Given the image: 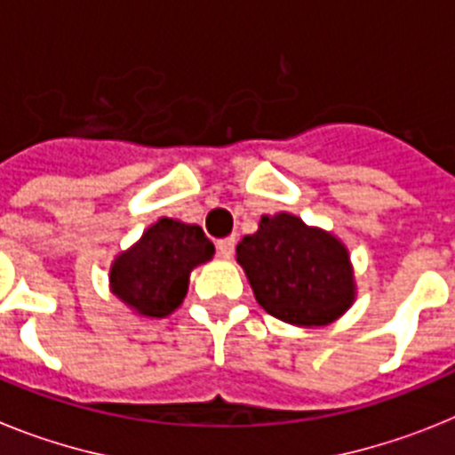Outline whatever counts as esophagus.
<instances>
[{"mask_svg":"<svg viewBox=\"0 0 455 455\" xmlns=\"http://www.w3.org/2000/svg\"><path fill=\"white\" fill-rule=\"evenodd\" d=\"M233 250H235V238L217 240V254L222 256V259H231Z\"/></svg>","mask_w":455,"mask_h":455,"instance_id":"esophagus-1","label":"esophagus"}]
</instances>
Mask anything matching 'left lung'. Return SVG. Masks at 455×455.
Returning <instances> with one entry per match:
<instances>
[{
	"label": "left lung",
	"mask_w": 455,
	"mask_h": 455,
	"mask_svg": "<svg viewBox=\"0 0 455 455\" xmlns=\"http://www.w3.org/2000/svg\"><path fill=\"white\" fill-rule=\"evenodd\" d=\"M235 259L256 302L288 325H330L357 298L346 244L291 212L260 217L259 231L235 247Z\"/></svg>",
	"instance_id": "left-lung-1"
}]
</instances>
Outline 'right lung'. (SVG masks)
Masks as SVG:
<instances>
[{"label": "right lung", "mask_w": 455, "mask_h": 455, "mask_svg": "<svg viewBox=\"0 0 455 455\" xmlns=\"http://www.w3.org/2000/svg\"><path fill=\"white\" fill-rule=\"evenodd\" d=\"M215 254L196 224L162 217L109 266V291L141 318H167L188 295L189 275Z\"/></svg>", "instance_id": "right-lung-1"}]
</instances>
